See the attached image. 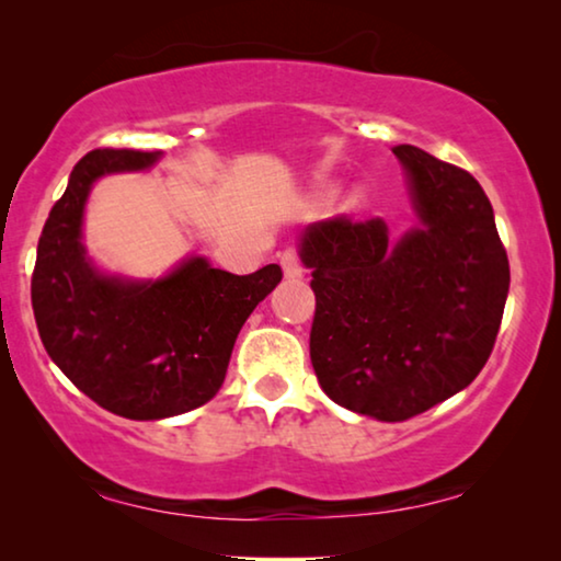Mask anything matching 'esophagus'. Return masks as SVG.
<instances>
[{"label": "esophagus", "instance_id": "esophagus-1", "mask_svg": "<svg viewBox=\"0 0 561 561\" xmlns=\"http://www.w3.org/2000/svg\"><path fill=\"white\" fill-rule=\"evenodd\" d=\"M280 265H283V273H286V278H301L304 275V263L294 248H288L286 252H283Z\"/></svg>", "mask_w": 561, "mask_h": 561}]
</instances>
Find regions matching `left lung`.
<instances>
[{
    "label": "left lung",
    "mask_w": 561,
    "mask_h": 561,
    "mask_svg": "<svg viewBox=\"0 0 561 561\" xmlns=\"http://www.w3.org/2000/svg\"><path fill=\"white\" fill-rule=\"evenodd\" d=\"M419 225L388 242L380 217L306 227L317 313L311 365L334 403L405 421L470 386L485 367L511 286L485 191L462 168L396 145Z\"/></svg>",
    "instance_id": "8db88e82"
}]
</instances>
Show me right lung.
<instances>
[{
	"label": "right lung",
	"mask_w": 561,
	"mask_h": 561,
	"mask_svg": "<svg viewBox=\"0 0 561 561\" xmlns=\"http://www.w3.org/2000/svg\"><path fill=\"white\" fill-rule=\"evenodd\" d=\"M160 152L99 148L83 156L45 221L33 271L37 332L53 363L102 409L156 421L217 396L237 334L278 286L280 265L250 275L188 257L158 280L99 273L81 244L83 204L104 173L145 171Z\"/></svg>",
	"instance_id": "add662e5"
}]
</instances>
